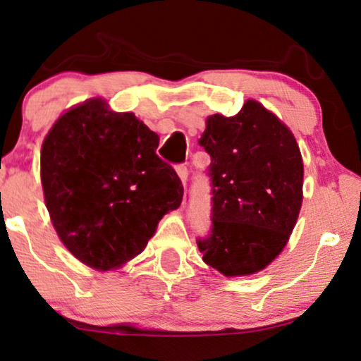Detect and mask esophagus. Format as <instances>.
<instances>
[{
  "label": "esophagus",
  "mask_w": 361,
  "mask_h": 361,
  "mask_svg": "<svg viewBox=\"0 0 361 361\" xmlns=\"http://www.w3.org/2000/svg\"><path fill=\"white\" fill-rule=\"evenodd\" d=\"M176 173L178 176H180L181 183L186 185V181H188V166H186L185 163H181V165L176 166Z\"/></svg>",
  "instance_id": "esophagus-1"
}]
</instances>
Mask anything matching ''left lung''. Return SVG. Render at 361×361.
Here are the masks:
<instances>
[{
  "label": "left lung",
  "instance_id": "1",
  "mask_svg": "<svg viewBox=\"0 0 361 361\" xmlns=\"http://www.w3.org/2000/svg\"><path fill=\"white\" fill-rule=\"evenodd\" d=\"M198 143L211 157L213 204L209 234L196 238L203 261L229 277L261 271L284 249L299 216V145L256 100L234 117L211 115Z\"/></svg>",
  "mask_w": 361,
  "mask_h": 361
}]
</instances>
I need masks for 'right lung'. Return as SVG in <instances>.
<instances>
[{
    "mask_svg": "<svg viewBox=\"0 0 361 361\" xmlns=\"http://www.w3.org/2000/svg\"><path fill=\"white\" fill-rule=\"evenodd\" d=\"M158 135L135 115L94 99L47 133L41 181L64 246L87 266L118 267L138 256L158 221L183 200V185L157 155Z\"/></svg>",
    "mask_w": 361,
    "mask_h": 361,
    "instance_id": "add662e5",
    "label": "right lung"
}]
</instances>
